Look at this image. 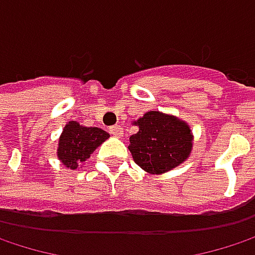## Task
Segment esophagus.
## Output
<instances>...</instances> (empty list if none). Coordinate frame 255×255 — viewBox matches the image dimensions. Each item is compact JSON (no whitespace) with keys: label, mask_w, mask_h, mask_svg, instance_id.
Instances as JSON below:
<instances>
[{"label":"esophagus","mask_w":255,"mask_h":255,"mask_svg":"<svg viewBox=\"0 0 255 255\" xmlns=\"http://www.w3.org/2000/svg\"><path fill=\"white\" fill-rule=\"evenodd\" d=\"M109 132L115 137H121L124 134V129L121 128V126H112V127H109Z\"/></svg>","instance_id":"esophagus-1"}]
</instances>
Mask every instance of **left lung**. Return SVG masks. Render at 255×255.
<instances>
[{
	"label": "left lung",
	"mask_w": 255,
	"mask_h": 255,
	"mask_svg": "<svg viewBox=\"0 0 255 255\" xmlns=\"http://www.w3.org/2000/svg\"><path fill=\"white\" fill-rule=\"evenodd\" d=\"M135 124L138 131L129 137L128 149L140 168L162 174L186 161L192 149V134L186 123L152 111Z\"/></svg>",
	"instance_id": "obj_1"
}]
</instances>
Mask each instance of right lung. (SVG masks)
<instances>
[{"instance_id":"1","label":"right lung","mask_w":255,"mask_h":255,"mask_svg":"<svg viewBox=\"0 0 255 255\" xmlns=\"http://www.w3.org/2000/svg\"><path fill=\"white\" fill-rule=\"evenodd\" d=\"M106 138H109V134L102 128L82 127L75 121H71L60 135L57 156L63 165L75 170Z\"/></svg>"}]
</instances>
